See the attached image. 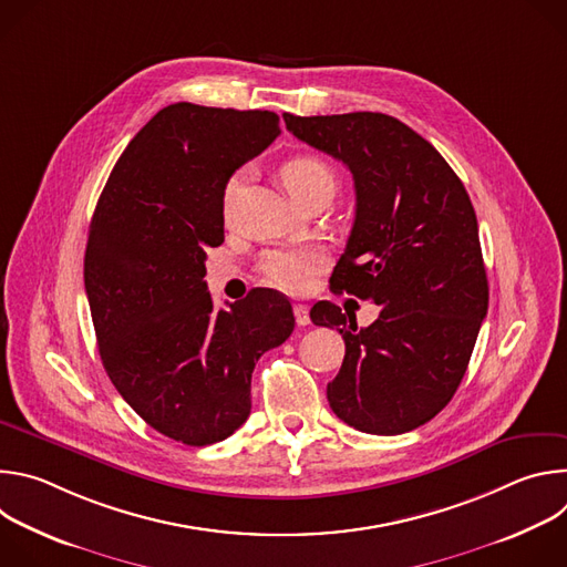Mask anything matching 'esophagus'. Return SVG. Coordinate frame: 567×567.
Masks as SVG:
<instances>
[{
  "instance_id": "esophagus-1",
  "label": "esophagus",
  "mask_w": 567,
  "mask_h": 567,
  "mask_svg": "<svg viewBox=\"0 0 567 567\" xmlns=\"http://www.w3.org/2000/svg\"><path fill=\"white\" fill-rule=\"evenodd\" d=\"M293 316H296V322H298L300 328H305V326H309V322H311L307 305H293Z\"/></svg>"
}]
</instances>
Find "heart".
<instances>
[{
  "label": "heart",
  "mask_w": 567,
  "mask_h": 567,
  "mask_svg": "<svg viewBox=\"0 0 567 567\" xmlns=\"http://www.w3.org/2000/svg\"><path fill=\"white\" fill-rule=\"evenodd\" d=\"M280 179L285 188L291 193V197L298 204H307L313 197H332L337 190V175L330 168L328 161L313 154H300L285 161L280 168ZM241 184H245V173H235L226 188H224V206L228 210L233 197L239 193ZM328 258L316 247H280L269 249L260 260L262 276L285 289V291H302L309 280L326 269Z\"/></svg>",
  "instance_id": "b5f03b06"
}]
</instances>
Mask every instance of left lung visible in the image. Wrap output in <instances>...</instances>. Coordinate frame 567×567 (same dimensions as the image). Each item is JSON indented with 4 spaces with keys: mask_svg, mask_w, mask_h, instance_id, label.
<instances>
[{
    "mask_svg": "<svg viewBox=\"0 0 567 567\" xmlns=\"http://www.w3.org/2000/svg\"><path fill=\"white\" fill-rule=\"evenodd\" d=\"M282 118L352 173L354 226L330 285L381 307L368 328L328 300L311 307L313 326L337 328L346 341L330 409L363 433H409L451 401L487 316L471 199L444 156L388 114Z\"/></svg>",
    "mask_w": 567,
    "mask_h": 567,
    "instance_id": "1",
    "label": "left lung"
}]
</instances>
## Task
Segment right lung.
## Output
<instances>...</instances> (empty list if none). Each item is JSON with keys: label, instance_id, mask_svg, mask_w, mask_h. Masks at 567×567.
Returning a JSON list of instances; mask_svg holds the SVG:
<instances>
[{"label": "right lung", "instance_id": "right-lung-1", "mask_svg": "<svg viewBox=\"0 0 567 567\" xmlns=\"http://www.w3.org/2000/svg\"><path fill=\"white\" fill-rule=\"evenodd\" d=\"M278 123L267 110L164 107L118 156L90 224L85 289L105 372L141 420L188 446L247 422L256 361L293 332L282 293L254 289L217 311L204 282L224 188Z\"/></svg>", "mask_w": 567, "mask_h": 567}]
</instances>
